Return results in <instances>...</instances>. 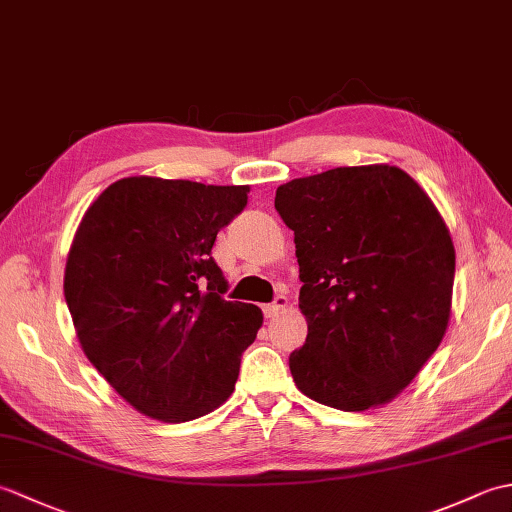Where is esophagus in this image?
Segmentation results:
<instances>
[{
	"label": "esophagus",
	"instance_id": "1",
	"mask_svg": "<svg viewBox=\"0 0 512 512\" xmlns=\"http://www.w3.org/2000/svg\"><path fill=\"white\" fill-rule=\"evenodd\" d=\"M286 308H288V299H286L284 295H277L273 303H266V306H264V317H266V319L277 317V314H279L281 310H286Z\"/></svg>",
	"mask_w": 512,
	"mask_h": 512
}]
</instances>
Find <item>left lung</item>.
<instances>
[{"mask_svg":"<svg viewBox=\"0 0 512 512\" xmlns=\"http://www.w3.org/2000/svg\"><path fill=\"white\" fill-rule=\"evenodd\" d=\"M275 209L295 231L308 321L288 358L297 387L341 411L389 402L447 332L455 250L438 209L389 165L290 180Z\"/></svg>","mask_w":512,"mask_h":512,"instance_id":"8db88e82","label":"left lung"}]
</instances>
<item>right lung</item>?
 <instances>
[{
  "label": "right lung",
  "mask_w": 512,
  "mask_h": 512,
  "mask_svg": "<svg viewBox=\"0 0 512 512\" xmlns=\"http://www.w3.org/2000/svg\"><path fill=\"white\" fill-rule=\"evenodd\" d=\"M248 187L123 178L85 211L65 303L90 363L145 416L187 422L233 394L262 310L226 301L211 255Z\"/></svg>",
  "instance_id": "obj_1"
}]
</instances>
